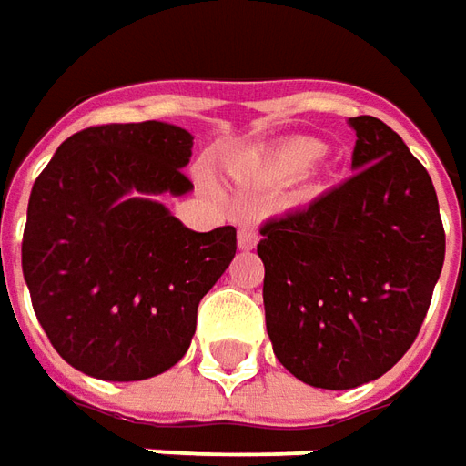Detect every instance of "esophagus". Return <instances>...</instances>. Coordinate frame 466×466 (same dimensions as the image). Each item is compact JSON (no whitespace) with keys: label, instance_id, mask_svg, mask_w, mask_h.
I'll use <instances>...</instances> for the list:
<instances>
[{"label":"esophagus","instance_id":"34e87169","mask_svg":"<svg viewBox=\"0 0 466 466\" xmlns=\"http://www.w3.org/2000/svg\"><path fill=\"white\" fill-rule=\"evenodd\" d=\"M257 242H259V234H257L255 227H242L239 234H237V244H239V249H252Z\"/></svg>","mask_w":466,"mask_h":466}]
</instances>
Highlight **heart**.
Instances as JSON below:
<instances>
[{"mask_svg": "<svg viewBox=\"0 0 466 466\" xmlns=\"http://www.w3.org/2000/svg\"><path fill=\"white\" fill-rule=\"evenodd\" d=\"M320 156H323V146L318 141H308V138L292 141L267 158L265 166L259 168V177L262 181H289L300 177L305 168H310Z\"/></svg>", "mask_w": 466, "mask_h": 466, "instance_id": "1", "label": "heart"}]
</instances>
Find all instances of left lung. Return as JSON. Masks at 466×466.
Instances as JSON below:
<instances>
[{
    "label": "left lung",
    "instance_id": "1",
    "mask_svg": "<svg viewBox=\"0 0 466 466\" xmlns=\"http://www.w3.org/2000/svg\"><path fill=\"white\" fill-rule=\"evenodd\" d=\"M353 177L262 224L265 320L285 369L315 389L380 379L411 348L444 265L434 184L401 136L350 118Z\"/></svg>",
    "mask_w": 466,
    "mask_h": 466
}]
</instances>
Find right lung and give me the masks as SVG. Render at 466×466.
<instances>
[{
  "label": "right lung",
  "mask_w": 466,
  "mask_h": 466,
  "mask_svg": "<svg viewBox=\"0 0 466 466\" xmlns=\"http://www.w3.org/2000/svg\"><path fill=\"white\" fill-rule=\"evenodd\" d=\"M194 136L110 123L75 133L27 207L22 272L52 348L93 379L143 380L191 346L201 298L237 252V229L191 232L156 197L191 191Z\"/></svg>",
  "instance_id": "right-lung-1"
}]
</instances>
